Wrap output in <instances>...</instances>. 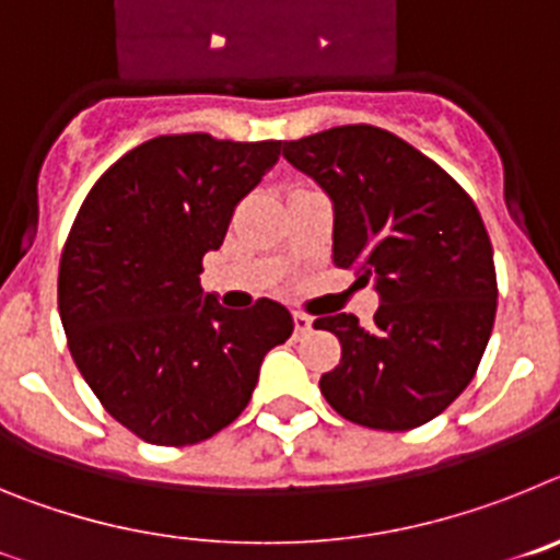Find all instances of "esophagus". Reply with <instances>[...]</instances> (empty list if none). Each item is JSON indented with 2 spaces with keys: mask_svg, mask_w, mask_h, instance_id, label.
I'll use <instances>...</instances> for the list:
<instances>
[{
  "mask_svg": "<svg viewBox=\"0 0 560 560\" xmlns=\"http://www.w3.org/2000/svg\"><path fill=\"white\" fill-rule=\"evenodd\" d=\"M311 325H314V319H311L308 314H303V311H294V334L296 336L308 334Z\"/></svg>",
  "mask_w": 560,
  "mask_h": 560,
  "instance_id": "1",
  "label": "esophagus"
}]
</instances>
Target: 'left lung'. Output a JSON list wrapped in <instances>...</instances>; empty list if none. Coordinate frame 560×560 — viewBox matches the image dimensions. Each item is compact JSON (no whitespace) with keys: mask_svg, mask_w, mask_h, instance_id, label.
Listing matches in <instances>:
<instances>
[{"mask_svg":"<svg viewBox=\"0 0 560 560\" xmlns=\"http://www.w3.org/2000/svg\"><path fill=\"white\" fill-rule=\"evenodd\" d=\"M283 156L334 201V264L373 280V325L319 316L341 341L319 378L359 427L407 432L471 384L497 316L493 246L471 196L438 162L375 126H336L283 142Z\"/></svg>","mask_w":560,"mask_h":560,"instance_id":"1","label":"left lung"}]
</instances>
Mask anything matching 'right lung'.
<instances>
[{"mask_svg": "<svg viewBox=\"0 0 560 560\" xmlns=\"http://www.w3.org/2000/svg\"><path fill=\"white\" fill-rule=\"evenodd\" d=\"M280 140L167 133L131 148L83 199L58 269L69 353L117 423L153 446H192L244 412L260 361L294 330L257 300L221 308L199 283L237 201Z\"/></svg>", "mask_w": 560, "mask_h": 560, "instance_id": "obj_1", "label": "right lung"}]
</instances>
